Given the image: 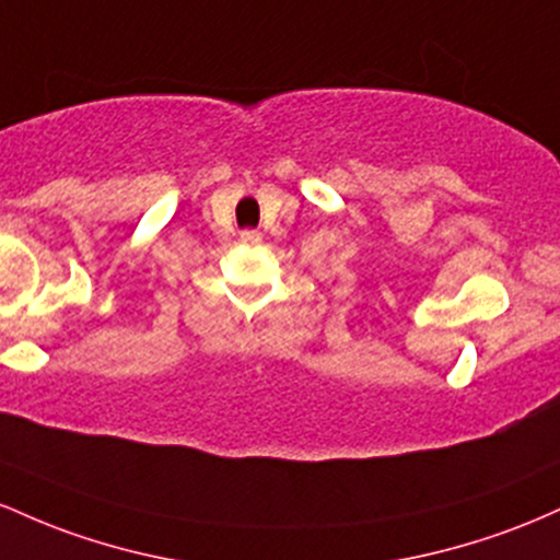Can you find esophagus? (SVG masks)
Masks as SVG:
<instances>
[{"mask_svg":"<svg viewBox=\"0 0 560 560\" xmlns=\"http://www.w3.org/2000/svg\"><path fill=\"white\" fill-rule=\"evenodd\" d=\"M241 243H246V246H259V243H261V232L259 230L241 232Z\"/></svg>","mask_w":560,"mask_h":560,"instance_id":"obj_1","label":"esophagus"}]
</instances>
